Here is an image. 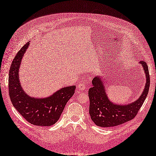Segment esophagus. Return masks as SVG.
<instances>
[{"mask_svg": "<svg viewBox=\"0 0 156 156\" xmlns=\"http://www.w3.org/2000/svg\"><path fill=\"white\" fill-rule=\"evenodd\" d=\"M78 87V90H79L82 91V90L85 89V84L84 83L79 84H78V87Z\"/></svg>", "mask_w": 156, "mask_h": 156, "instance_id": "esophagus-1", "label": "esophagus"}]
</instances>
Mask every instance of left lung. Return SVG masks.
Returning <instances> with one entry per match:
<instances>
[{
	"instance_id": "1",
	"label": "left lung",
	"mask_w": 156,
	"mask_h": 156,
	"mask_svg": "<svg viewBox=\"0 0 156 156\" xmlns=\"http://www.w3.org/2000/svg\"><path fill=\"white\" fill-rule=\"evenodd\" d=\"M145 73L146 84L138 99L132 103L117 105L108 99L104 84L105 80L101 76L95 77L92 87L89 89V114L91 119L101 127L115 126L133 119L145 100L150 87V76L146 62L140 61Z\"/></svg>"
}]
</instances>
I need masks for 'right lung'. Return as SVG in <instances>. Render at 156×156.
Wrapping results in <instances>:
<instances>
[{
    "instance_id": "1",
    "label": "right lung",
    "mask_w": 156,
    "mask_h": 156,
    "mask_svg": "<svg viewBox=\"0 0 156 156\" xmlns=\"http://www.w3.org/2000/svg\"><path fill=\"white\" fill-rule=\"evenodd\" d=\"M27 42L18 51L9 72V95L15 108L32 125L48 126L54 125L59 117L68 100L74 94L76 86L62 88L45 98H35L27 95L19 80V68L23 57L28 49Z\"/></svg>"
}]
</instances>
